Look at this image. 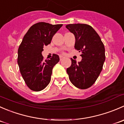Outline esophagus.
<instances>
[{"label": "esophagus", "instance_id": "34e87169", "mask_svg": "<svg viewBox=\"0 0 124 124\" xmlns=\"http://www.w3.org/2000/svg\"><path fill=\"white\" fill-rule=\"evenodd\" d=\"M59 58H60V61H62V60L63 59V58H64V57H63V56H60Z\"/></svg>", "mask_w": 124, "mask_h": 124}]
</instances>
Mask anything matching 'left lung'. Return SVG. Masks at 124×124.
Listing matches in <instances>:
<instances>
[{"mask_svg": "<svg viewBox=\"0 0 124 124\" xmlns=\"http://www.w3.org/2000/svg\"><path fill=\"white\" fill-rule=\"evenodd\" d=\"M66 28L74 35L75 49L82 52V57L78 63L71 59V65L67 69V74L72 85L86 89L95 82L102 71L106 59L104 46L98 33L89 25L70 24Z\"/></svg>", "mask_w": 124, "mask_h": 124, "instance_id": "8db88e82", "label": "left lung"}]
</instances>
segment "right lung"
Returning <instances> with one entry per match:
<instances>
[{
  "instance_id": "right-lung-1",
  "label": "right lung",
  "mask_w": 124,
  "mask_h": 124,
  "mask_svg": "<svg viewBox=\"0 0 124 124\" xmlns=\"http://www.w3.org/2000/svg\"><path fill=\"white\" fill-rule=\"evenodd\" d=\"M62 26L45 22L35 24L20 45L17 63L25 83L32 91H42L50 82L52 70L59 57L54 54L50 59L44 60L42 52L44 46L50 44L53 35Z\"/></svg>"
}]
</instances>
